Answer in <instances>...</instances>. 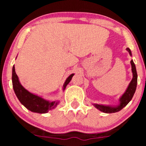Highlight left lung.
<instances>
[{
    "instance_id": "left-lung-1",
    "label": "left lung",
    "mask_w": 146,
    "mask_h": 146,
    "mask_svg": "<svg viewBox=\"0 0 146 146\" xmlns=\"http://www.w3.org/2000/svg\"><path fill=\"white\" fill-rule=\"evenodd\" d=\"M126 50L128 51L130 56H132V53L130 48H127ZM130 64H131L132 76L133 77H132L131 82L129 84L128 88L125 90V93L119 98V104L117 106H105L102 104H94L93 106H94L95 108H98L100 111L105 113H117V112H119V110H121L122 108H124L125 106L130 102L134 94H135L137 84V73L136 66H135V63H134L132 60L130 61Z\"/></svg>"
}]
</instances>
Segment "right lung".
<instances>
[{"label":"right lung","instance_id":"1","mask_svg":"<svg viewBox=\"0 0 146 146\" xmlns=\"http://www.w3.org/2000/svg\"><path fill=\"white\" fill-rule=\"evenodd\" d=\"M74 74L70 75L66 78V81L63 85V90L66 88V86L70 82ZM12 84L13 88L18 100L21 102L25 108L30 111L37 113H46L49 110H51L57 106L59 104V101L50 102L44 100L42 97L33 94L21 85L19 79L15 71V66H13L12 68Z\"/></svg>","mask_w":146,"mask_h":146}]
</instances>
